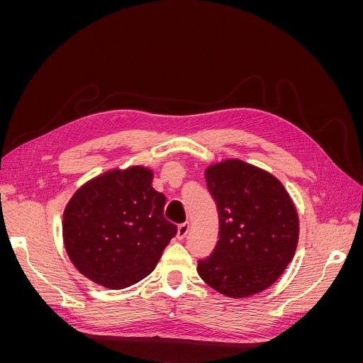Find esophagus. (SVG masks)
Segmentation results:
<instances>
[{"instance_id":"34e87169","label":"esophagus","mask_w":363,"mask_h":363,"mask_svg":"<svg viewBox=\"0 0 363 363\" xmlns=\"http://www.w3.org/2000/svg\"><path fill=\"white\" fill-rule=\"evenodd\" d=\"M189 230H191L189 223H184V224L179 225V228H177V238H179L180 240H182V239H184V238H186V235L189 233Z\"/></svg>"}]
</instances>
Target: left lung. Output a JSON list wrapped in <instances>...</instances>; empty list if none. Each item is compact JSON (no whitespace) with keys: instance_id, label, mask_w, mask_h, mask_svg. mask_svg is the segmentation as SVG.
Returning a JSON list of instances; mask_svg holds the SVG:
<instances>
[{"instance_id":"8db88e82","label":"left lung","mask_w":363,"mask_h":363,"mask_svg":"<svg viewBox=\"0 0 363 363\" xmlns=\"http://www.w3.org/2000/svg\"><path fill=\"white\" fill-rule=\"evenodd\" d=\"M204 174L218 206L219 239L196 271L230 298L268 289L298 245L300 219L291 195L271 172L239 159L208 164Z\"/></svg>"}]
</instances>
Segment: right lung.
<instances>
[{
    "label": "right lung",
    "instance_id": "obj_1",
    "mask_svg": "<svg viewBox=\"0 0 363 363\" xmlns=\"http://www.w3.org/2000/svg\"><path fill=\"white\" fill-rule=\"evenodd\" d=\"M144 164L108 169L65 206L62 235L72 265L107 289L131 286L156 268L177 227L163 216L164 195Z\"/></svg>",
    "mask_w": 363,
    "mask_h": 363
}]
</instances>
